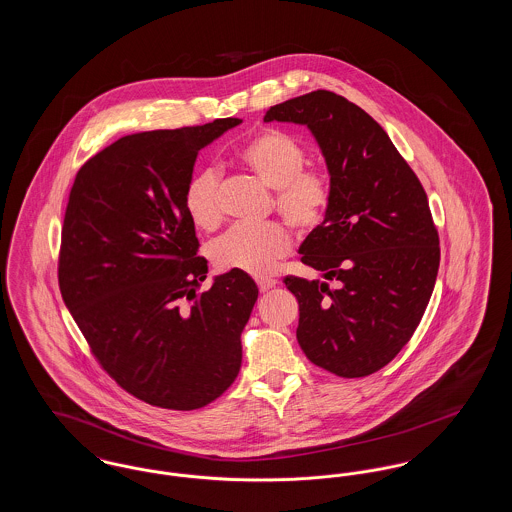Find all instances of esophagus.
<instances>
[{"label": "esophagus", "mask_w": 512, "mask_h": 512, "mask_svg": "<svg viewBox=\"0 0 512 512\" xmlns=\"http://www.w3.org/2000/svg\"><path fill=\"white\" fill-rule=\"evenodd\" d=\"M257 286H259L261 292H268L270 288L276 286V280H272V278H257Z\"/></svg>", "instance_id": "esophagus-1"}]
</instances>
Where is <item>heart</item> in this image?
I'll list each match as a JSON object with an SVG mask.
<instances>
[{
    "instance_id": "b5f03b06",
    "label": "heart",
    "mask_w": 512,
    "mask_h": 512,
    "mask_svg": "<svg viewBox=\"0 0 512 512\" xmlns=\"http://www.w3.org/2000/svg\"><path fill=\"white\" fill-rule=\"evenodd\" d=\"M238 159L268 188L272 207L299 234L315 230L332 203V180L320 169H309L307 151L290 134L267 128L249 138ZM219 172L211 167L195 172L186 184L184 207L195 226L217 228L222 220ZM292 234L280 222L257 226L236 224L211 245V259L222 270L263 276L292 249Z\"/></svg>"
}]
</instances>
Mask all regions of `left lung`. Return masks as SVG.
<instances>
[{
  "mask_svg": "<svg viewBox=\"0 0 512 512\" xmlns=\"http://www.w3.org/2000/svg\"><path fill=\"white\" fill-rule=\"evenodd\" d=\"M265 121L307 124L332 180L330 209L299 253L338 288L284 278L299 303L297 341L336 376L374 374L413 338L434 292L439 236L428 195L386 130L334 92L278 103Z\"/></svg>",
  "mask_w": 512,
  "mask_h": 512,
  "instance_id": "8db88e82",
  "label": "left lung"
}]
</instances>
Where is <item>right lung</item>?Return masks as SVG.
<instances>
[{
	"label": "right lung",
	"instance_id": "right-lung-1",
	"mask_svg": "<svg viewBox=\"0 0 512 512\" xmlns=\"http://www.w3.org/2000/svg\"><path fill=\"white\" fill-rule=\"evenodd\" d=\"M124 136L76 172L57 263L59 290L99 366L153 407L194 411L242 366V332L259 290L230 270L199 292L207 259L184 192L197 151L228 128Z\"/></svg>",
	"mask_w": 512,
	"mask_h": 512
}]
</instances>
